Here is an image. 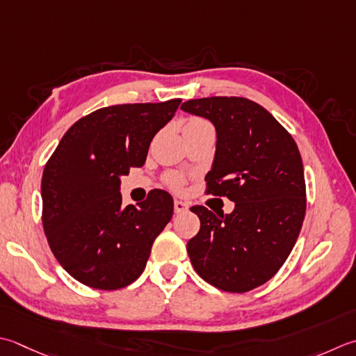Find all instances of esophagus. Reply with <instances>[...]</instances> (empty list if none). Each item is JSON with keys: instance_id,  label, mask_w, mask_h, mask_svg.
<instances>
[{"instance_id": "34e87169", "label": "esophagus", "mask_w": 356, "mask_h": 356, "mask_svg": "<svg viewBox=\"0 0 356 356\" xmlns=\"http://www.w3.org/2000/svg\"><path fill=\"white\" fill-rule=\"evenodd\" d=\"M188 210V204L182 200H174V213L179 214V213H185Z\"/></svg>"}]
</instances>
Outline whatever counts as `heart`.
Segmentation results:
<instances>
[{
    "label": "heart",
    "mask_w": 356,
    "mask_h": 356,
    "mask_svg": "<svg viewBox=\"0 0 356 356\" xmlns=\"http://www.w3.org/2000/svg\"><path fill=\"white\" fill-rule=\"evenodd\" d=\"M199 124H208V123L205 120H202V118L193 117L188 120L186 127H199ZM166 182H168V185L172 188V190L179 191V190H182L185 185V177L179 172H171V174H168V177H166Z\"/></svg>",
    "instance_id": "obj_1"
}]
</instances>
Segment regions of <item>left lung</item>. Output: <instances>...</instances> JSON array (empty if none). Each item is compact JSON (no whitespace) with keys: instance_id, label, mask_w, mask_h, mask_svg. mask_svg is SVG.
I'll return each mask as SVG.
<instances>
[{"instance_id":"obj_1","label":"left lung","mask_w":356,"mask_h":356,"mask_svg":"<svg viewBox=\"0 0 356 356\" xmlns=\"http://www.w3.org/2000/svg\"><path fill=\"white\" fill-rule=\"evenodd\" d=\"M180 108L213 122L218 143L207 194L234 202L229 214L191 207L200 229L188 241V254L202 280L245 293L277 273L301 232L307 205L301 154L290 132L253 100L205 97Z\"/></svg>"}]
</instances>
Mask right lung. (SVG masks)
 <instances>
[{"mask_svg":"<svg viewBox=\"0 0 356 356\" xmlns=\"http://www.w3.org/2000/svg\"><path fill=\"white\" fill-rule=\"evenodd\" d=\"M180 99L114 104L76 120L46 162L43 228L54 256L74 280L118 290L145 270L152 242L172 218V197L152 190L122 207L120 176L142 166L149 143Z\"/></svg>","mask_w":356,"mask_h":356,"instance_id":"right-lung-1","label":"right lung"}]
</instances>
